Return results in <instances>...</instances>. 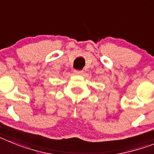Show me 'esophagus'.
<instances>
[{
  "instance_id": "esophagus-1",
  "label": "esophagus",
  "mask_w": 154,
  "mask_h": 154,
  "mask_svg": "<svg viewBox=\"0 0 154 154\" xmlns=\"http://www.w3.org/2000/svg\"><path fill=\"white\" fill-rule=\"evenodd\" d=\"M83 73L84 72L82 70H75L74 71V73L77 75H82L83 74Z\"/></svg>"
}]
</instances>
